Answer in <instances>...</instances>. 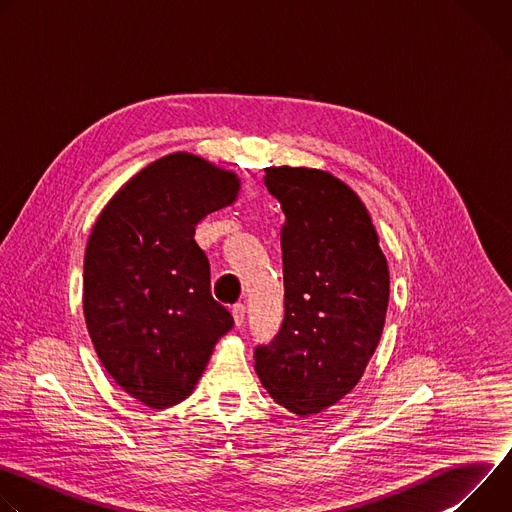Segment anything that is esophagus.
<instances>
[{
	"mask_svg": "<svg viewBox=\"0 0 512 512\" xmlns=\"http://www.w3.org/2000/svg\"><path fill=\"white\" fill-rule=\"evenodd\" d=\"M231 314H233V318H235V324H237V326H243V322H245V306H243V304H235V306L231 308Z\"/></svg>",
	"mask_w": 512,
	"mask_h": 512,
	"instance_id": "1",
	"label": "esophagus"
}]
</instances>
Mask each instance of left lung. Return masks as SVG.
<instances>
[{
  "label": "left lung",
  "mask_w": 512,
  "mask_h": 512,
  "mask_svg": "<svg viewBox=\"0 0 512 512\" xmlns=\"http://www.w3.org/2000/svg\"><path fill=\"white\" fill-rule=\"evenodd\" d=\"M285 214V316L255 371L269 397L300 417L320 413L360 381L389 306V267L358 194L316 168H265Z\"/></svg>",
  "instance_id": "1"
}]
</instances>
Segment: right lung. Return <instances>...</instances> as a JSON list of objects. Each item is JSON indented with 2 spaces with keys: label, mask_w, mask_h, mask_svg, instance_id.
<instances>
[{
  "label": "right lung",
  "mask_w": 512,
  "mask_h": 512,
  "mask_svg": "<svg viewBox=\"0 0 512 512\" xmlns=\"http://www.w3.org/2000/svg\"><path fill=\"white\" fill-rule=\"evenodd\" d=\"M235 172L188 154L139 170L101 210L85 251L83 310L113 381L152 409L192 395L233 316L210 296L196 225L237 200Z\"/></svg>",
  "instance_id": "right-lung-1"
}]
</instances>
